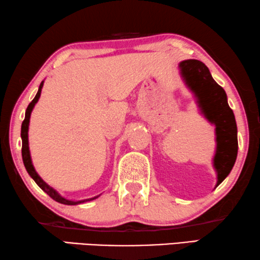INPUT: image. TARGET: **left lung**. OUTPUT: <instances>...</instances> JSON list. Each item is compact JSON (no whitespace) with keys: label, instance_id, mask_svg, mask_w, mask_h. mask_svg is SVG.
I'll return each instance as SVG.
<instances>
[{"label":"left lung","instance_id":"obj_1","mask_svg":"<svg viewBox=\"0 0 260 260\" xmlns=\"http://www.w3.org/2000/svg\"><path fill=\"white\" fill-rule=\"evenodd\" d=\"M180 75L192 93L204 117L215 126V152L212 159L216 173L215 188L226 178L237 158V125L226 92L212 77L208 68L198 59L178 63Z\"/></svg>","mask_w":260,"mask_h":260}]
</instances>
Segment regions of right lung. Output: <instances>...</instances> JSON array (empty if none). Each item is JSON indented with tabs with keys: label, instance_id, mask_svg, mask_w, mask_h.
<instances>
[{
	"label": "right lung",
	"instance_id": "add662e5",
	"mask_svg": "<svg viewBox=\"0 0 260 260\" xmlns=\"http://www.w3.org/2000/svg\"><path fill=\"white\" fill-rule=\"evenodd\" d=\"M44 82L45 80H42L36 96H34V99L31 101V104L27 106L26 112H25V118L22 123L20 137H22V156H23V162H24L25 168H26V172L28 173V175L33 178L34 182H36L38 185H39V188L44 190L45 192L48 194L49 197H52L55 202L64 204V205H79V204L94 201V199L99 197L100 194L95 196V197H92V198L82 199V201H72V199H68L66 197H63L61 193H58L57 190H55L53 186L47 184V183L40 177L39 174L37 173L36 168H34L33 162H32V158H31V152H29V146H28V125H29V118H31L32 110L34 108V106L37 105V102L39 101V98L41 95V90H42V86H44Z\"/></svg>",
	"mask_w": 260,
	"mask_h": 260
}]
</instances>
